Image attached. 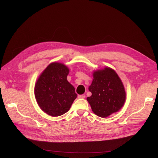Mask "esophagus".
I'll return each instance as SVG.
<instances>
[{
  "label": "esophagus",
  "instance_id": "1",
  "mask_svg": "<svg viewBox=\"0 0 158 158\" xmlns=\"http://www.w3.org/2000/svg\"><path fill=\"white\" fill-rule=\"evenodd\" d=\"M85 98V95L84 94H82V95H78V98L79 99H84Z\"/></svg>",
  "mask_w": 158,
  "mask_h": 158
}]
</instances>
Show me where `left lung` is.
I'll return each mask as SVG.
<instances>
[{
	"label": "left lung",
	"instance_id": "left-lung-1",
	"mask_svg": "<svg viewBox=\"0 0 158 158\" xmlns=\"http://www.w3.org/2000/svg\"><path fill=\"white\" fill-rule=\"evenodd\" d=\"M92 95L87 98L93 112L107 117L117 112L126 99L125 88L115 71L110 68L94 73V80L89 87Z\"/></svg>",
	"mask_w": 158,
	"mask_h": 158
}]
</instances>
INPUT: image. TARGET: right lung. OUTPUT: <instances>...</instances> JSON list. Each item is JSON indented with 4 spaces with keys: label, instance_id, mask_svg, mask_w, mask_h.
Here are the masks:
<instances>
[{
    "label": "right lung",
    "instance_id": "1",
    "mask_svg": "<svg viewBox=\"0 0 158 158\" xmlns=\"http://www.w3.org/2000/svg\"><path fill=\"white\" fill-rule=\"evenodd\" d=\"M69 70L59 63L50 64L35 85V96L40 108L52 117L60 116L70 109L77 97L66 77Z\"/></svg>",
    "mask_w": 158,
    "mask_h": 158
}]
</instances>
